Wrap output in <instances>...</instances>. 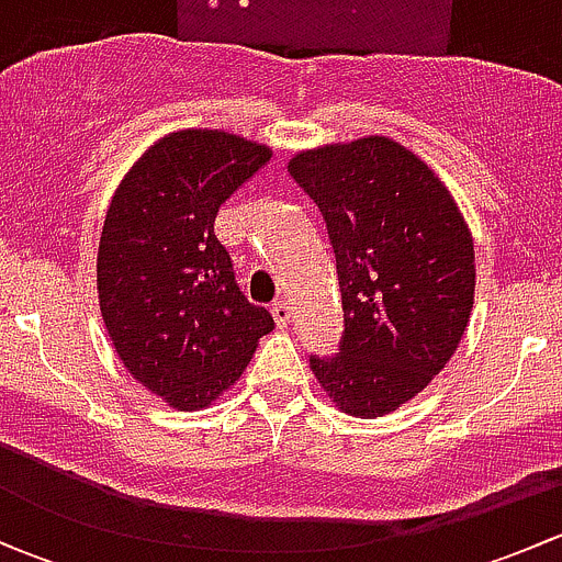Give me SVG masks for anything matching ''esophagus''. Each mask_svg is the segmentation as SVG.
<instances>
[{
	"mask_svg": "<svg viewBox=\"0 0 562 562\" xmlns=\"http://www.w3.org/2000/svg\"><path fill=\"white\" fill-rule=\"evenodd\" d=\"M271 315H274L277 326H280V328L291 326L293 313H291V304H288V302H274V304H271Z\"/></svg>",
	"mask_w": 562,
	"mask_h": 562,
	"instance_id": "1",
	"label": "esophagus"
}]
</instances>
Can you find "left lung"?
Segmentation results:
<instances>
[{
  "mask_svg": "<svg viewBox=\"0 0 562 562\" xmlns=\"http://www.w3.org/2000/svg\"><path fill=\"white\" fill-rule=\"evenodd\" d=\"M288 171L326 220L345 313L339 353L310 367L342 413L386 416L454 356L473 310V236L432 168L386 135L299 151Z\"/></svg>",
  "mask_w": 562,
  "mask_h": 562,
  "instance_id": "1",
  "label": "left lung"
}]
</instances>
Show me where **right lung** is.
<instances>
[{
    "label": "right lung",
    "instance_id": "obj_1",
    "mask_svg": "<svg viewBox=\"0 0 562 562\" xmlns=\"http://www.w3.org/2000/svg\"><path fill=\"white\" fill-rule=\"evenodd\" d=\"M271 149L223 130H179L138 157L108 206L100 313L130 375L179 411L234 386L274 328L239 291L214 236L220 206Z\"/></svg>",
    "mask_w": 562,
    "mask_h": 562
}]
</instances>
